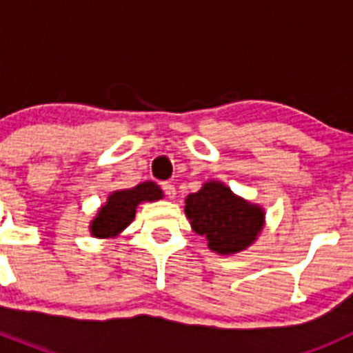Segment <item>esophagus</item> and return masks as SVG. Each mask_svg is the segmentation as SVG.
I'll use <instances>...</instances> for the list:
<instances>
[{
  "instance_id": "34e87169",
  "label": "esophagus",
  "mask_w": 353,
  "mask_h": 353,
  "mask_svg": "<svg viewBox=\"0 0 353 353\" xmlns=\"http://www.w3.org/2000/svg\"><path fill=\"white\" fill-rule=\"evenodd\" d=\"M162 189H164V192H166V196H168V198H170V199L176 198V189H174L173 183L164 182V183H162Z\"/></svg>"
}]
</instances>
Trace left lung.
<instances>
[{
	"label": "left lung",
	"instance_id": "left-lung-1",
	"mask_svg": "<svg viewBox=\"0 0 353 353\" xmlns=\"http://www.w3.org/2000/svg\"><path fill=\"white\" fill-rule=\"evenodd\" d=\"M192 232L207 239L210 251L232 256L258 240L265 226V208L251 203L219 180H207L198 192L185 198Z\"/></svg>",
	"mask_w": 353,
	"mask_h": 353
}]
</instances>
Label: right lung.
Here are the masks:
<instances>
[{
	"label": "right lung",
	"mask_w": 353,
	"mask_h": 353,
	"mask_svg": "<svg viewBox=\"0 0 353 353\" xmlns=\"http://www.w3.org/2000/svg\"><path fill=\"white\" fill-rule=\"evenodd\" d=\"M164 198L161 187L155 182L138 183L130 189H118L108 196L105 203L97 210L90 221V235L95 239H114L120 235L136 217V208L141 203H152Z\"/></svg>",
	"instance_id": "1"
}]
</instances>
